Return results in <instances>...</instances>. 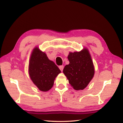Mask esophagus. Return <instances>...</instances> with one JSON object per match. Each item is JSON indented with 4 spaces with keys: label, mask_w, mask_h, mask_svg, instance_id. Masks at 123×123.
<instances>
[{
    "label": "esophagus",
    "mask_w": 123,
    "mask_h": 123,
    "mask_svg": "<svg viewBox=\"0 0 123 123\" xmlns=\"http://www.w3.org/2000/svg\"><path fill=\"white\" fill-rule=\"evenodd\" d=\"M63 68H64V66H61L59 67V69H60V70H61V71H63Z\"/></svg>",
    "instance_id": "34e87169"
}]
</instances>
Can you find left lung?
Returning <instances> with one entry per match:
<instances>
[{"instance_id":"1","label":"left lung","mask_w":123,"mask_h":123,"mask_svg":"<svg viewBox=\"0 0 123 123\" xmlns=\"http://www.w3.org/2000/svg\"><path fill=\"white\" fill-rule=\"evenodd\" d=\"M68 59L70 63L64 67L63 74L74 89H84L95 74V68L89 51L84 48L80 52H70Z\"/></svg>"}]
</instances>
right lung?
<instances>
[{"label":"right lung","mask_w":123,"mask_h":123,"mask_svg":"<svg viewBox=\"0 0 123 123\" xmlns=\"http://www.w3.org/2000/svg\"><path fill=\"white\" fill-rule=\"evenodd\" d=\"M60 73L61 71L59 68L49 59L45 53L38 47L34 48L30 59L28 74L39 90L43 92L50 90Z\"/></svg>","instance_id":"add662e5"}]
</instances>
